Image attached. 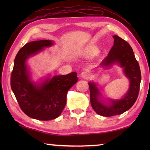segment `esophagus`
<instances>
[{
    "label": "esophagus",
    "instance_id": "esophagus-1",
    "mask_svg": "<svg viewBox=\"0 0 150 150\" xmlns=\"http://www.w3.org/2000/svg\"><path fill=\"white\" fill-rule=\"evenodd\" d=\"M81 77L85 79H88L91 77V73L88 71H83L81 73Z\"/></svg>",
    "mask_w": 150,
    "mask_h": 150
}]
</instances>
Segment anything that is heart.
Listing matches in <instances>:
<instances>
[{"instance_id": "obj_1", "label": "heart", "mask_w": 150, "mask_h": 150, "mask_svg": "<svg viewBox=\"0 0 150 150\" xmlns=\"http://www.w3.org/2000/svg\"><path fill=\"white\" fill-rule=\"evenodd\" d=\"M98 50L96 49L95 47H88L87 50H86L85 52L86 54H87V55H95L96 54V53H97Z\"/></svg>"}]
</instances>
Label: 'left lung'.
<instances>
[{
  "mask_svg": "<svg viewBox=\"0 0 150 150\" xmlns=\"http://www.w3.org/2000/svg\"><path fill=\"white\" fill-rule=\"evenodd\" d=\"M113 46L107 57L101 62L100 67H109L114 63H118L130 80V87L122 98L110 100V104L106 105L100 100V93L95 83H88L91 106L98 115L106 117L121 115L134 105L138 98L141 82L139 63L130 44L118 35H113Z\"/></svg>",
  "mask_w": 150,
  "mask_h": 150,
  "instance_id": "obj_1",
  "label": "left lung"
}]
</instances>
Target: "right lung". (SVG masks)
<instances>
[{"mask_svg":"<svg viewBox=\"0 0 150 150\" xmlns=\"http://www.w3.org/2000/svg\"><path fill=\"white\" fill-rule=\"evenodd\" d=\"M53 44V41L44 40L24 45L15 57L11 73V88L20 108L29 117L39 120H53L61 115L67 91L78 80L75 72L47 78L38 85L30 79L26 60Z\"/></svg>","mask_w":150,"mask_h":150,"instance_id":"add662e5","label":"right lung"}]
</instances>
